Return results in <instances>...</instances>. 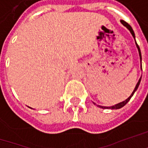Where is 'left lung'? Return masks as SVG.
<instances>
[{
  "label": "left lung",
  "instance_id": "8db88e82",
  "mask_svg": "<svg viewBox=\"0 0 148 148\" xmlns=\"http://www.w3.org/2000/svg\"><path fill=\"white\" fill-rule=\"evenodd\" d=\"M121 23H122L123 25L124 26H126L127 28H128V29H129V31L131 32V34H132V35H133V37L135 38V34H134V30H133V29H132V27L131 26L129 25H128V23L127 22H125L124 20H121ZM136 44H137V47H138V53H139V56H140V59H141V61H142V56H141V51H140V49H139V47H138V43H136ZM141 66H142V63H141ZM140 82H141V78L139 79V81H138V82L137 83V85H136V86H135V89H134V90L133 91V93L131 94V95L128 97V99H125L124 101H123V102H121V103H119V104H117V105H114V106H112V107H101V108H110V109H112V110H114V109H120V108H122V107H123L124 105H126L127 103H128V101L130 100V99H131V97L134 95V92L137 90V89L138 88V86H139V84H140Z\"/></svg>",
  "mask_w": 148,
  "mask_h": 148
}]
</instances>
